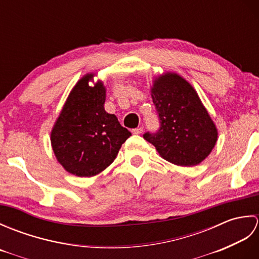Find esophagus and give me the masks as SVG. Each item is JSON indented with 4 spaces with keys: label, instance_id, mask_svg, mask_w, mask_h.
I'll return each mask as SVG.
<instances>
[{
    "label": "esophagus",
    "instance_id": "esophagus-1",
    "mask_svg": "<svg viewBox=\"0 0 259 259\" xmlns=\"http://www.w3.org/2000/svg\"><path fill=\"white\" fill-rule=\"evenodd\" d=\"M142 131H144V129H142V126H140V128L133 129V134L134 135H140V134H142Z\"/></svg>",
    "mask_w": 259,
    "mask_h": 259
}]
</instances>
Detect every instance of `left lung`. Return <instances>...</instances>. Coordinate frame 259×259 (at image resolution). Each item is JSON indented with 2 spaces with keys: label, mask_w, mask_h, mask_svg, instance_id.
I'll list each match as a JSON object with an SVG mask.
<instances>
[{
  "label": "left lung",
  "mask_w": 259,
  "mask_h": 259,
  "mask_svg": "<svg viewBox=\"0 0 259 259\" xmlns=\"http://www.w3.org/2000/svg\"><path fill=\"white\" fill-rule=\"evenodd\" d=\"M151 96L160 126L147 131L144 138L169 162L184 167L200 163L218 134L194 88L180 75L166 73L155 81Z\"/></svg>",
  "instance_id": "left-lung-1"
}]
</instances>
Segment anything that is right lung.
Here are the masks:
<instances>
[{
  "label": "right lung",
  "instance_id": "1",
  "mask_svg": "<svg viewBox=\"0 0 259 259\" xmlns=\"http://www.w3.org/2000/svg\"><path fill=\"white\" fill-rule=\"evenodd\" d=\"M92 78L87 74L73 88L51 134L58 161L78 177L106 169L131 136L114 114L106 112V89L101 82L90 87Z\"/></svg>",
  "mask_w": 259,
  "mask_h": 259
}]
</instances>
